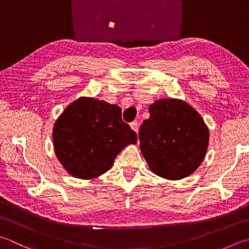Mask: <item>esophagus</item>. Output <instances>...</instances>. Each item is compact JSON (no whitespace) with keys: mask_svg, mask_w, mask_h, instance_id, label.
<instances>
[{"mask_svg":"<svg viewBox=\"0 0 249 249\" xmlns=\"http://www.w3.org/2000/svg\"><path fill=\"white\" fill-rule=\"evenodd\" d=\"M130 126L133 131L138 132V130H139V123H138V121H132V123L130 124Z\"/></svg>","mask_w":249,"mask_h":249,"instance_id":"34e87169","label":"esophagus"}]
</instances>
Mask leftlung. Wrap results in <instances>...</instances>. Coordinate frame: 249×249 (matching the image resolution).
<instances>
[{
    "label": "left lung",
    "mask_w": 249,
    "mask_h": 249,
    "mask_svg": "<svg viewBox=\"0 0 249 249\" xmlns=\"http://www.w3.org/2000/svg\"><path fill=\"white\" fill-rule=\"evenodd\" d=\"M149 118L139 130L140 148L159 177L179 180L204 160L209 131L198 112L185 102L159 100L149 106Z\"/></svg>",
    "instance_id": "left-lung-1"
}]
</instances>
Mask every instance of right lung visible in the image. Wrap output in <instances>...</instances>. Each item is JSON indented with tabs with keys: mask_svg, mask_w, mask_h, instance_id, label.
Masks as SVG:
<instances>
[{
	"mask_svg": "<svg viewBox=\"0 0 249 249\" xmlns=\"http://www.w3.org/2000/svg\"><path fill=\"white\" fill-rule=\"evenodd\" d=\"M53 142L64 168L71 176L87 180L110 169L124 147L137 143V133L123 121L118 105L81 97L55 123Z\"/></svg>",
	"mask_w": 249,
	"mask_h": 249,
	"instance_id": "obj_1",
	"label": "right lung"
}]
</instances>
